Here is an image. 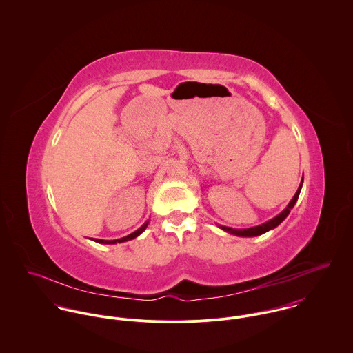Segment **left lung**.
<instances>
[{"instance_id":"1","label":"left lung","mask_w":353,"mask_h":353,"mask_svg":"<svg viewBox=\"0 0 353 353\" xmlns=\"http://www.w3.org/2000/svg\"><path fill=\"white\" fill-rule=\"evenodd\" d=\"M302 186L303 178L302 182H301V185H299V188H298V190H296V193H295V196H294V199L287 205V208H285L281 213H279L276 217L268 220V221L263 223V224L255 225V227H252V228H243V230H236V228H231V227H225V225H219V227H220L223 231L228 232V234H232V235H236V236H243V238H252V236L262 235V234H265V232H268V231L276 228L279 224H281V223L285 220V217L290 214L291 209L294 208V205L296 203L298 199H299Z\"/></svg>"}]
</instances>
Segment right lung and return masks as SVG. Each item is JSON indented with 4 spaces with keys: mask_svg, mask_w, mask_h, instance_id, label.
Masks as SVG:
<instances>
[{
    "mask_svg": "<svg viewBox=\"0 0 353 353\" xmlns=\"http://www.w3.org/2000/svg\"><path fill=\"white\" fill-rule=\"evenodd\" d=\"M148 223H150V220H147L139 230H136L134 232H132V234H129L128 236H123V238H121V239H114V241H104V239H92L94 242H98V243H101V245H115V243H123V242H128V241H132V239H134V238H137L139 235H141L144 231H145V228L148 227Z\"/></svg>",
    "mask_w": 353,
    "mask_h": 353,
    "instance_id": "add662e5",
    "label": "right lung"
}]
</instances>
